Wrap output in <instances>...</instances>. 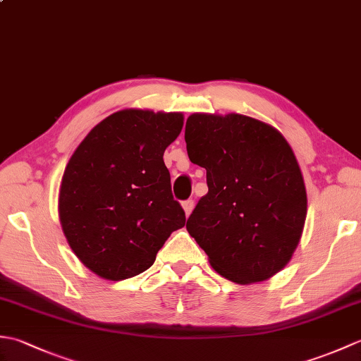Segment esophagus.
<instances>
[{
    "mask_svg": "<svg viewBox=\"0 0 361 361\" xmlns=\"http://www.w3.org/2000/svg\"><path fill=\"white\" fill-rule=\"evenodd\" d=\"M183 209H185L186 217H189V214L192 212V209H194V200H186V202H183Z\"/></svg>",
    "mask_w": 361,
    "mask_h": 361,
    "instance_id": "obj_1",
    "label": "esophagus"
}]
</instances>
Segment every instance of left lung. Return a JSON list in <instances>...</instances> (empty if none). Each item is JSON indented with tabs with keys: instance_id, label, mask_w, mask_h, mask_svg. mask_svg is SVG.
Listing matches in <instances>:
<instances>
[{
	"instance_id": "8db88e82",
	"label": "left lung",
	"mask_w": 361,
	"mask_h": 361,
	"mask_svg": "<svg viewBox=\"0 0 361 361\" xmlns=\"http://www.w3.org/2000/svg\"><path fill=\"white\" fill-rule=\"evenodd\" d=\"M185 141L208 183L188 233L224 278L242 286L270 279L290 262L307 216L290 144L273 126L237 113L190 114Z\"/></svg>"
}]
</instances>
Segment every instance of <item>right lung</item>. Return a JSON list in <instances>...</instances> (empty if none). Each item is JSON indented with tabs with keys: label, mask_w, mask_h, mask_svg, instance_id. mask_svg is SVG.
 <instances>
[{
	"label": "right lung",
	"mask_w": 361,
	"mask_h": 361,
	"mask_svg": "<svg viewBox=\"0 0 361 361\" xmlns=\"http://www.w3.org/2000/svg\"><path fill=\"white\" fill-rule=\"evenodd\" d=\"M183 121V113L116 111L68 161L60 224L74 255L99 278L122 281L145 271L169 235L185 226L163 159Z\"/></svg>",
	"instance_id": "add662e5"
}]
</instances>
